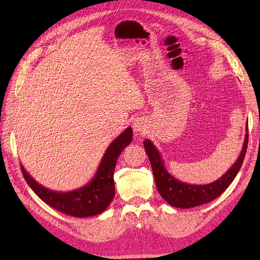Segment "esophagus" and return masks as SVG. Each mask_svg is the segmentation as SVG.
Wrapping results in <instances>:
<instances>
[{"mask_svg": "<svg viewBox=\"0 0 260 260\" xmlns=\"http://www.w3.org/2000/svg\"><path fill=\"white\" fill-rule=\"evenodd\" d=\"M133 129L136 134H141L143 135L145 133L146 131V125H145V121L141 119V118H136L134 120V124H133Z\"/></svg>", "mask_w": 260, "mask_h": 260, "instance_id": "34e87169", "label": "esophagus"}]
</instances>
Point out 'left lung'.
I'll use <instances>...</instances> for the list:
<instances>
[{"mask_svg": "<svg viewBox=\"0 0 260 260\" xmlns=\"http://www.w3.org/2000/svg\"><path fill=\"white\" fill-rule=\"evenodd\" d=\"M247 146L248 132L245 137L244 146H242L240 155L236 163L229 169V171H227L221 178L212 182V183L204 185H194L183 183V182L173 178L165 170L161 158V154L156 150V147L153 145V143L148 140L144 141V147L147 153V156L150 158L154 179H155L156 187L159 194L171 206L183 209L198 207L201 206V204L208 203L214 200L215 198H218L221 193H223L224 190L231 184V182L234 181L236 175L238 174L242 162H244Z\"/></svg>", "mask_w": 260, "mask_h": 260, "instance_id": "8db88e82", "label": "left lung"}]
</instances>
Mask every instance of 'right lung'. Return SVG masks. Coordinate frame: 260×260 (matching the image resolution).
<instances>
[{
    "mask_svg": "<svg viewBox=\"0 0 260 260\" xmlns=\"http://www.w3.org/2000/svg\"><path fill=\"white\" fill-rule=\"evenodd\" d=\"M133 137L131 127L126 128L107 148L97 173L89 183L70 192H54L33 180L23 167H21L26 183L36 194L59 212L76 218L91 217L104 212L115 196L114 170L119 154L129 145Z\"/></svg>",
    "mask_w": 260,
    "mask_h": 260,
    "instance_id": "obj_1",
    "label": "right lung"
}]
</instances>
